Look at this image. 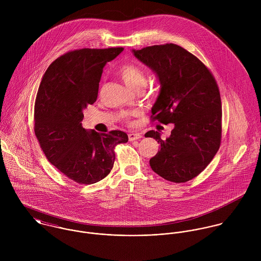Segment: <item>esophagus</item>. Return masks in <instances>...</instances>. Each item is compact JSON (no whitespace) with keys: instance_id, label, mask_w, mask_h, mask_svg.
Listing matches in <instances>:
<instances>
[{"instance_id":"obj_1","label":"esophagus","mask_w":261,"mask_h":261,"mask_svg":"<svg viewBox=\"0 0 261 261\" xmlns=\"http://www.w3.org/2000/svg\"><path fill=\"white\" fill-rule=\"evenodd\" d=\"M142 138V135L141 134H128V140L130 141V142H133V141H137V140H140Z\"/></svg>"}]
</instances>
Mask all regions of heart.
Instances as JSON below:
<instances>
[{
  "label": "heart",
  "instance_id": "1",
  "mask_svg": "<svg viewBox=\"0 0 261 261\" xmlns=\"http://www.w3.org/2000/svg\"><path fill=\"white\" fill-rule=\"evenodd\" d=\"M118 73L125 85L132 89H135L140 85H145L147 82L145 71L135 64L122 65L119 68Z\"/></svg>",
  "mask_w": 261,
  "mask_h": 261
}]
</instances>
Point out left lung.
I'll use <instances>...</instances> for the list:
<instances>
[{
	"label": "left lung",
	"mask_w": 261,
	"mask_h": 261,
	"mask_svg": "<svg viewBox=\"0 0 261 261\" xmlns=\"http://www.w3.org/2000/svg\"><path fill=\"white\" fill-rule=\"evenodd\" d=\"M133 54L159 79L152 119L174 124L167 140L154 130L145 135L160 144L149 166L170 182L185 183L209 165L220 147L222 107L216 80L196 56L176 44L133 49Z\"/></svg>",
	"instance_id": "left-lung-1"
}]
</instances>
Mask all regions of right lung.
Masks as SVG:
<instances>
[{
  "mask_svg": "<svg viewBox=\"0 0 261 261\" xmlns=\"http://www.w3.org/2000/svg\"><path fill=\"white\" fill-rule=\"evenodd\" d=\"M123 48L68 52L47 68L35 101V135L47 160L76 183L90 185L106 178L115 159L114 147L126 143L124 132L98 134L82 127L83 111L98 94L103 67Z\"/></svg>",
  "mask_w": 261,
  "mask_h": 261,
  "instance_id": "add662e5",
  "label": "right lung"
}]
</instances>
